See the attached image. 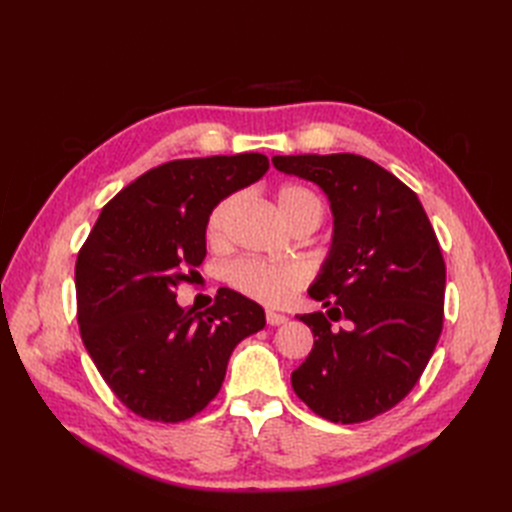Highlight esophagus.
I'll list each match as a JSON object with an SVG mask.
<instances>
[{
  "label": "esophagus",
  "instance_id": "34e87169",
  "mask_svg": "<svg viewBox=\"0 0 512 512\" xmlns=\"http://www.w3.org/2000/svg\"><path fill=\"white\" fill-rule=\"evenodd\" d=\"M288 322V318L284 314H275V312H267V324L271 327H280V324Z\"/></svg>",
  "mask_w": 512,
  "mask_h": 512
}]
</instances>
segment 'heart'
<instances>
[{"label":"heart","instance_id":"1","mask_svg":"<svg viewBox=\"0 0 512 512\" xmlns=\"http://www.w3.org/2000/svg\"><path fill=\"white\" fill-rule=\"evenodd\" d=\"M241 203V194H230L222 198L218 205L213 207L207 220V241L211 245H222L228 239V230L232 215ZM275 207L277 213L288 228L307 224L316 228L322 220L324 205L320 196L301 183H284L275 192ZM226 280L232 288L247 294L262 303H282L290 297V292L299 286V273L290 265H277V262H262L243 258L232 262L226 271Z\"/></svg>","mask_w":512,"mask_h":512}]
</instances>
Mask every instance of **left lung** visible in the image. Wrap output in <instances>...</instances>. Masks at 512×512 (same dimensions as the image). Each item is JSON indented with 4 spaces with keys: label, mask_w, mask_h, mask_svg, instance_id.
<instances>
[{
    "label": "left lung",
    "mask_w": 512,
    "mask_h": 512,
    "mask_svg": "<svg viewBox=\"0 0 512 512\" xmlns=\"http://www.w3.org/2000/svg\"><path fill=\"white\" fill-rule=\"evenodd\" d=\"M273 166L314 181L333 213L329 256L307 290L327 312L297 316L314 348L292 389L331 423L369 421L414 389L440 339L446 267L436 232L408 185L363 156H275Z\"/></svg>",
    "instance_id": "left-lung-1"
}]
</instances>
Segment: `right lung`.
<instances>
[{"instance_id":"obj_1","label":"right lung","mask_w":512,"mask_h":512,"mask_svg":"<svg viewBox=\"0 0 512 512\" xmlns=\"http://www.w3.org/2000/svg\"><path fill=\"white\" fill-rule=\"evenodd\" d=\"M269 170L262 153L166 162L104 205L76 258L83 344L115 397L147 421H188L220 393L241 339L265 309L220 288L205 312L175 290L207 256V220L232 192Z\"/></svg>"}]
</instances>
